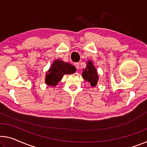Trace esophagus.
Wrapping results in <instances>:
<instances>
[{
  "label": "esophagus",
  "mask_w": 147,
  "mask_h": 147,
  "mask_svg": "<svg viewBox=\"0 0 147 147\" xmlns=\"http://www.w3.org/2000/svg\"><path fill=\"white\" fill-rule=\"evenodd\" d=\"M75 66H76V67L77 68V69H80V63L79 62H76V63H75Z\"/></svg>",
  "instance_id": "esophagus-1"
}]
</instances>
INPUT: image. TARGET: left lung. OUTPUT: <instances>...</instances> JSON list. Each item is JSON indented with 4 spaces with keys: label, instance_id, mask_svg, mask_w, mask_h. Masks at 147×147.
<instances>
[{
    "label": "left lung",
    "instance_id": "8db88e82",
    "mask_svg": "<svg viewBox=\"0 0 147 147\" xmlns=\"http://www.w3.org/2000/svg\"><path fill=\"white\" fill-rule=\"evenodd\" d=\"M82 77L85 81L90 83L92 87H94L97 85L99 77L93 62L91 60L87 61L86 67L83 69Z\"/></svg>",
    "mask_w": 147,
    "mask_h": 147
}]
</instances>
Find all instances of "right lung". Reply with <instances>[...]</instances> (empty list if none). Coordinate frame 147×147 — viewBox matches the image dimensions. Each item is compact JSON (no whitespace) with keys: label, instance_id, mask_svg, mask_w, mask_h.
Returning <instances> with one entry per match:
<instances>
[{"label":"right lung","instance_id":"add662e5","mask_svg":"<svg viewBox=\"0 0 147 147\" xmlns=\"http://www.w3.org/2000/svg\"><path fill=\"white\" fill-rule=\"evenodd\" d=\"M76 71L75 66L68 62L56 59L53 62L51 66L45 74V83L49 86L55 87L62 77L66 74H72Z\"/></svg>","mask_w":147,"mask_h":147}]
</instances>
